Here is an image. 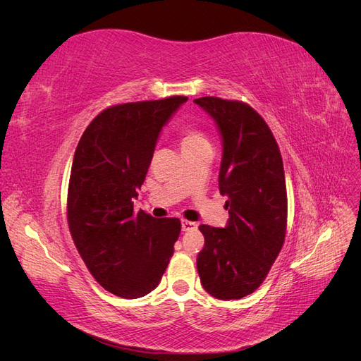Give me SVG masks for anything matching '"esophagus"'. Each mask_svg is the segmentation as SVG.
Segmentation results:
<instances>
[{
	"mask_svg": "<svg viewBox=\"0 0 361 361\" xmlns=\"http://www.w3.org/2000/svg\"><path fill=\"white\" fill-rule=\"evenodd\" d=\"M195 228H197V224H195V223H192V221H187V220H183V221H182V231H183V232L195 231Z\"/></svg>",
	"mask_w": 361,
	"mask_h": 361,
	"instance_id": "esophagus-1",
	"label": "esophagus"
}]
</instances>
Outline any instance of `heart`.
<instances>
[{"mask_svg": "<svg viewBox=\"0 0 361 361\" xmlns=\"http://www.w3.org/2000/svg\"><path fill=\"white\" fill-rule=\"evenodd\" d=\"M180 143H182V147L197 146V145H204V143H207V138L204 137V134L202 133L200 129L190 126V128H185V129L182 130Z\"/></svg>", "mask_w": 361, "mask_h": 361, "instance_id": "b5f03b06", "label": "heart"}]
</instances>
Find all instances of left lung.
<instances>
[{
  "mask_svg": "<svg viewBox=\"0 0 361 361\" xmlns=\"http://www.w3.org/2000/svg\"><path fill=\"white\" fill-rule=\"evenodd\" d=\"M223 138L218 187L227 195L224 228L202 224L204 247L197 271L207 293L239 300L253 293L285 243L288 194L277 141L262 116L241 101L204 96L194 99Z\"/></svg>",
  "mask_w": 361,
  "mask_h": 361,
  "instance_id": "obj_1",
  "label": "left lung"
}]
</instances>
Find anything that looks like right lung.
I'll return each instance as SVG.
<instances>
[{
  "label": "right lung",
  "mask_w": 361,
  "mask_h": 361,
  "mask_svg": "<svg viewBox=\"0 0 361 361\" xmlns=\"http://www.w3.org/2000/svg\"><path fill=\"white\" fill-rule=\"evenodd\" d=\"M187 96L105 108L76 146L68 224L76 250L99 285L120 298L154 290L180 233L179 218L134 211L162 126Z\"/></svg>",
  "instance_id": "add662e5"
}]
</instances>
